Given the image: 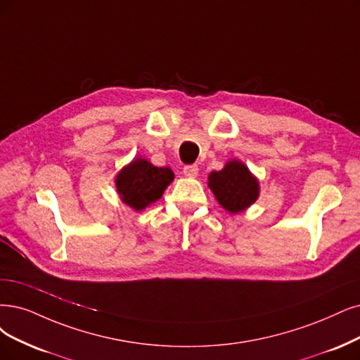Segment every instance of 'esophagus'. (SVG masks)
<instances>
[{"mask_svg":"<svg viewBox=\"0 0 360 360\" xmlns=\"http://www.w3.org/2000/svg\"><path fill=\"white\" fill-rule=\"evenodd\" d=\"M184 175L188 176V178H195L198 175V166L197 165H190V166H185L184 167Z\"/></svg>","mask_w":360,"mask_h":360,"instance_id":"esophagus-1","label":"esophagus"}]
</instances>
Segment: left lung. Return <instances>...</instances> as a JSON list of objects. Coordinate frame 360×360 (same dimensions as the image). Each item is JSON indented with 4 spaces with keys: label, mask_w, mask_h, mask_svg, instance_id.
I'll return each instance as SVG.
<instances>
[{
    "label": "left lung",
    "mask_w": 360,
    "mask_h": 360,
    "mask_svg": "<svg viewBox=\"0 0 360 360\" xmlns=\"http://www.w3.org/2000/svg\"><path fill=\"white\" fill-rule=\"evenodd\" d=\"M209 188L218 203L231 214H238L257 202L259 182L238 160H230L219 172H210Z\"/></svg>",
    "instance_id": "8db88e82"
}]
</instances>
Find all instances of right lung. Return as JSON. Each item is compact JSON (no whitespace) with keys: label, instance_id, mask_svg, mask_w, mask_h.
Listing matches in <instances>:
<instances>
[{"label":"right lung","instance_id":"right-lung-1","mask_svg":"<svg viewBox=\"0 0 360 360\" xmlns=\"http://www.w3.org/2000/svg\"><path fill=\"white\" fill-rule=\"evenodd\" d=\"M175 175L169 167H155L148 160L138 157L115 176V187L123 203L142 210L163 195Z\"/></svg>","mask_w":360,"mask_h":360}]
</instances>
